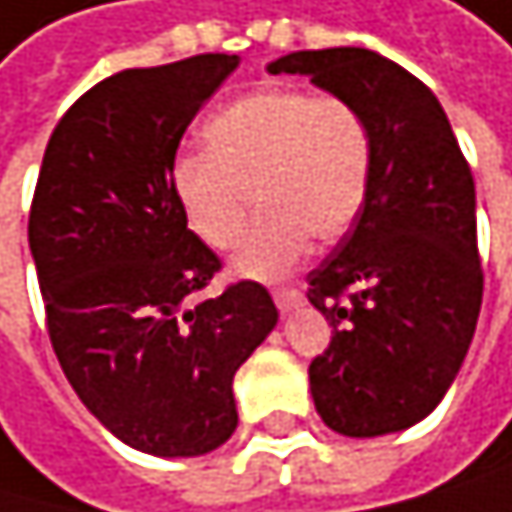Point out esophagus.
Returning a JSON list of instances; mask_svg holds the SVG:
<instances>
[{
    "instance_id": "esophagus-1",
    "label": "esophagus",
    "mask_w": 512,
    "mask_h": 512,
    "mask_svg": "<svg viewBox=\"0 0 512 512\" xmlns=\"http://www.w3.org/2000/svg\"><path fill=\"white\" fill-rule=\"evenodd\" d=\"M271 296H274V305H277L280 311H284V314L302 308V302H305V296H302L299 290H274Z\"/></svg>"
}]
</instances>
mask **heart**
Returning <instances> with one entry per match:
<instances>
[{
	"label": "heart",
	"instance_id": "obj_1",
	"mask_svg": "<svg viewBox=\"0 0 512 512\" xmlns=\"http://www.w3.org/2000/svg\"><path fill=\"white\" fill-rule=\"evenodd\" d=\"M207 152L173 164L170 189L192 235L210 250L235 247L253 192L259 222L232 259L247 280L293 274L317 241L357 222L372 183V127L345 97L262 88L204 124Z\"/></svg>",
	"mask_w": 512,
	"mask_h": 512
}]
</instances>
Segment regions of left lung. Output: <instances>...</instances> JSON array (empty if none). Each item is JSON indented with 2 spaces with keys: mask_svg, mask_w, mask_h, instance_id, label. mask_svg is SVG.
Here are the masks:
<instances>
[{
  "mask_svg": "<svg viewBox=\"0 0 512 512\" xmlns=\"http://www.w3.org/2000/svg\"><path fill=\"white\" fill-rule=\"evenodd\" d=\"M271 75H308L372 127V183L351 232L308 274L332 326L308 378L317 415L342 437H385L440 406L482 305L476 189L427 85L369 48L293 51Z\"/></svg>",
  "mask_w": 512,
  "mask_h": 512,
  "instance_id": "1",
  "label": "left lung"
}]
</instances>
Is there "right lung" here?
I'll return each instance as SVG.
<instances>
[{"label":"right lung","instance_id":"1","mask_svg":"<svg viewBox=\"0 0 512 512\" xmlns=\"http://www.w3.org/2000/svg\"><path fill=\"white\" fill-rule=\"evenodd\" d=\"M238 63L198 54L94 85L54 127L30 210L48 336L72 391L155 458L207 455L232 437L235 372L277 326L253 280L198 299L219 259L170 189L186 127Z\"/></svg>","mask_w":512,"mask_h":512}]
</instances>
